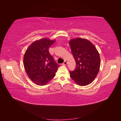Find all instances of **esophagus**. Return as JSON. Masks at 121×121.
Listing matches in <instances>:
<instances>
[{
	"mask_svg": "<svg viewBox=\"0 0 121 121\" xmlns=\"http://www.w3.org/2000/svg\"><path fill=\"white\" fill-rule=\"evenodd\" d=\"M67 65V62L66 61H65L64 63L63 64V65Z\"/></svg>",
	"mask_w": 121,
	"mask_h": 121,
	"instance_id": "1",
	"label": "esophagus"
}]
</instances>
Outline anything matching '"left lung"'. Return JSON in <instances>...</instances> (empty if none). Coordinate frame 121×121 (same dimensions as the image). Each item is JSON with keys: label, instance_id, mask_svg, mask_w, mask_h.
<instances>
[{"label": "left lung", "instance_id": "1", "mask_svg": "<svg viewBox=\"0 0 121 121\" xmlns=\"http://www.w3.org/2000/svg\"><path fill=\"white\" fill-rule=\"evenodd\" d=\"M69 43L77 65L76 69L70 72V77L79 86L89 85L99 71V53L93 44L86 39L76 38Z\"/></svg>", "mask_w": 121, "mask_h": 121}]
</instances>
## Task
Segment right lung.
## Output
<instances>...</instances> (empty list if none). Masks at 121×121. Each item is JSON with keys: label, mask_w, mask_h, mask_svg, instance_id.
<instances>
[{"label": "right lung", "mask_w": 121, "mask_h": 121, "mask_svg": "<svg viewBox=\"0 0 121 121\" xmlns=\"http://www.w3.org/2000/svg\"><path fill=\"white\" fill-rule=\"evenodd\" d=\"M56 40L44 38L36 40L24 54V66L29 78L38 85H45L56 76L58 65L49 52Z\"/></svg>", "instance_id": "obj_1"}]
</instances>
